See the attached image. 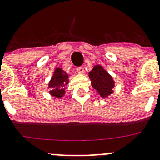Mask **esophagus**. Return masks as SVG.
<instances>
[{
  "instance_id": "34e87169",
  "label": "esophagus",
  "mask_w": 160,
  "mask_h": 160,
  "mask_svg": "<svg viewBox=\"0 0 160 160\" xmlns=\"http://www.w3.org/2000/svg\"><path fill=\"white\" fill-rule=\"evenodd\" d=\"M77 71L79 73H83L85 72L84 67H83V66H79V67L77 68Z\"/></svg>"
}]
</instances>
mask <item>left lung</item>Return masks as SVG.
I'll use <instances>...</instances> for the list:
<instances>
[{"mask_svg":"<svg viewBox=\"0 0 160 160\" xmlns=\"http://www.w3.org/2000/svg\"><path fill=\"white\" fill-rule=\"evenodd\" d=\"M91 86L102 98L108 97L114 92V81L112 76L109 74L100 65H96L89 72Z\"/></svg>","mask_w":160,"mask_h":160,"instance_id":"1","label":"left lung"}]
</instances>
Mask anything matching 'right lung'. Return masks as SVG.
Returning a JSON list of instances; mask_svg holds the SVG:
<instances>
[{
	"instance_id": "obj_1",
	"label": "right lung",
	"mask_w": 160,
	"mask_h": 160,
	"mask_svg": "<svg viewBox=\"0 0 160 160\" xmlns=\"http://www.w3.org/2000/svg\"><path fill=\"white\" fill-rule=\"evenodd\" d=\"M69 83V75L60 67L55 69L49 82V94L56 98H62L66 93V86Z\"/></svg>"
}]
</instances>
